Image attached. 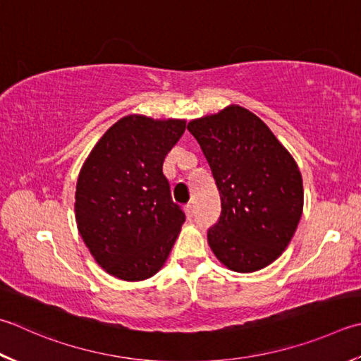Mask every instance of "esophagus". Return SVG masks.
I'll return each instance as SVG.
<instances>
[{
	"mask_svg": "<svg viewBox=\"0 0 361 361\" xmlns=\"http://www.w3.org/2000/svg\"><path fill=\"white\" fill-rule=\"evenodd\" d=\"M186 216H188V219L194 217V204L192 203L186 204Z\"/></svg>",
	"mask_w": 361,
	"mask_h": 361,
	"instance_id": "obj_1",
	"label": "esophagus"
}]
</instances>
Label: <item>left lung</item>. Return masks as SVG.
Masks as SVG:
<instances>
[{"label": "left lung", "instance_id": "obj_1", "mask_svg": "<svg viewBox=\"0 0 361 361\" xmlns=\"http://www.w3.org/2000/svg\"><path fill=\"white\" fill-rule=\"evenodd\" d=\"M213 172L221 216L208 244L221 263L255 272L283 252L302 216V175L263 120L241 106L188 123Z\"/></svg>", "mask_w": 361, "mask_h": 361}]
</instances>
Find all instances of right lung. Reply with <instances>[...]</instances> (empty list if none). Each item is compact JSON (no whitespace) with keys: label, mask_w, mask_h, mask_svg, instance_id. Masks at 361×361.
I'll return each mask as SVG.
<instances>
[{"label":"right lung","mask_w":361,"mask_h":361,"mask_svg":"<svg viewBox=\"0 0 361 361\" xmlns=\"http://www.w3.org/2000/svg\"><path fill=\"white\" fill-rule=\"evenodd\" d=\"M185 120L120 118L103 134L78 176V230L103 269L126 281L157 274L186 216L162 173Z\"/></svg>","instance_id":"obj_1"}]
</instances>
